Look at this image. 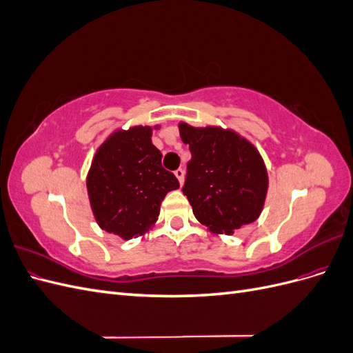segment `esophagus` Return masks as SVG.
I'll list each match as a JSON object with an SVG mask.
<instances>
[{"mask_svg":"<svg viewBox=\"0 0 353 353\" xmlns=\"http://www.w3.org/2000/svg\"><path fill=\"white\" fill-rule=\"evenodd\" d=\"M175 176L178 178L179 184L183 185V184H184V169H176V170H175Z\"/></svg>","mask_w":353,"mask_h":353,"instance_id":"esophagus-1","label":"esophagus"}]
</instances>
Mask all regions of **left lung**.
Segmentation results:
<instances>
[{
	"mask_svg": "<svg viewBox=\"0 0 353 353\" xmlns=\"http://www.w3.org/2000/svg\"><path fill=\"white\" fill-rule=\"evenodd\" d=\"M191 160L183 193L194 216L213 234H232L259 218L268 191L263 159L250 141L219 126L179 123Z\"/></svg>",
	"mask_w": 353,
	"mask_h": 353,
	"instance_id": "left-lung-1",
	"label": "left lung"
}]
</instances>
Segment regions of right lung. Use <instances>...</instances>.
<instances>
[{"label": "right lung", "instance_id": "obj_1", "mask_svg": "<svg viewBox=\"0 0 353 353\" xmlns=\"http://www.w3.org/2000/svg\"><path fill=\"white\" fill-rule=\"evenodd\" d=\"M152 131V126L140 125L110 134L94 154L87 175L95 221L123 240L144 236L156 223L165 196L179 188L176 176L162 168Z\"/></svg>", "mask_w": 353, "mask_h": 353}]
</instances>
